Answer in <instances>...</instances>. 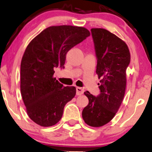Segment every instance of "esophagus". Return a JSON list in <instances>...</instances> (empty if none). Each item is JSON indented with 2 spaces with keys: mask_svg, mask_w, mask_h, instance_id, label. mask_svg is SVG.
Segmentation results:
<instances>
[{
  "mask_svg": "<svg viewBox=\"0 0 152 152\" xmlns=\"http://www.w3.org/2000/svg\"><path fill=\"white\" fill-rule=\"evenodd\" d=\"M84 93V90L82 88L76 87V95H81Z\"/></svg>",
  "mask_w": 152,
  "mask_h": 152,
  "instance_id": "34e87169",
  "label": "esophagus"
}]
</instances>
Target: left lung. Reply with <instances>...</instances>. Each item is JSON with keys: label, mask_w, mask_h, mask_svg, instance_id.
I'll return each mask as SVG.
<instances>
[{"label": "left lung", "mask_w": 152, "mask_h": 152, "mask_svg": "<svg viewBox=\"0 0 152 152\" xmlns=\"http://www.w3.org/2000/svg\"><path fill=\"white\" fill-rule=\"evenodd\" d=\"M96 57V73L100 93L97 97L86 91L89 102L82 111L84 121L92 127H100L114 118L125 95L126 69L130 62L127 45L104 28H91Z\"/></svg>", "instance_id": "left-lung-1"}]
</instances>
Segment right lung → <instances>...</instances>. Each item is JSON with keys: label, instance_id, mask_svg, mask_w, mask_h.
Here are the masks:
<instances>
[{"label": "right lung", "instance_id": "obj_1", "mask_svg": "<svg viewBox=\"0 0 152 152\" xmlns=\"http://www.w3.org/2000/svg\"><path fill=\"white\" fill-rule=\"evenodd\" d=\"M86 28L53 26L30 42L21 62L20 90L29 118L49 127L62 118L64 106L74 98L76 88L64 86L53 77L55 68H64L68 51L90 36Z\"/></svg>", "mask_w": 152, "mask_h": 152}]
</instances>
